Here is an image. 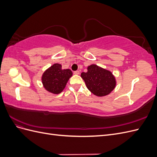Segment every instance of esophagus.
Returning <instances> with one entry per match:
<instances>
[{
    "label": "esophagus",
    "instance_id": "1",
    "mask_svg": "<svg viewBox=\"0 0 157 157\" xmlns=\"http://www.w3.org/2000/svg\"><path fill=\"white\" fill-rule=\"evenodd\" d=\"M74 74L78 75L80 74V71H75V72H74Z\"/></svg>",
    "mask_w": 157,
    "mask_h": 157
}]
</instances>
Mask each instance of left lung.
<instances>
[{"instance_id":"obj_1","label":"left lung","mask_w":157,"mask_h":157,"mask_svg":"<svg viewBox=\"0 0 157 157\" xmlns=\"http://www.w3.org/2000/svg\"><path fill=\"white\" fill-rule=\"evenodd\" d=\"M87 70L86 73L82 72L80 76L87 88L95 96H107L115 88L116 78L111 71L96 64L89 65Z\"/></svg>"}]
</instances>
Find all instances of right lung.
<instances>
[{
	"instance_id": "1",
	"label": "right lung",
	"mask_w": 157,
	"mask_h": 157,
	"mask_svg": "<svg viewBox=\"0 0 157 157\" xmlns=\"http://www.w3.org/2000/svg\"><path fill=\"white\" fill-rule=\"evenodd\" d=\"M73 76L69 69H63L59 63H54L47 69L41 77L42 85L47 91L59 94L66 86L68 80Z\"/></svg>"
}]
</instances>
